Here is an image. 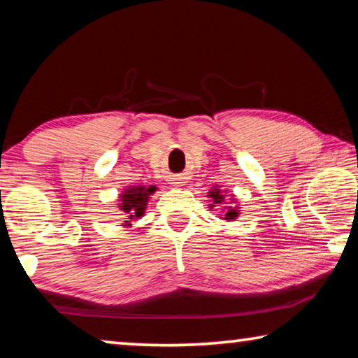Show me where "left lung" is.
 <instances>
[{"label": "left lung", "mask_w": 358, "mask_h": 358, "mask_svg": "<svg viewBox=\"0 0 358 358\" xmlns=\"http://www.w3.org/2000/svg\"><path fill=\"white\" fill-rule=\"evenodd\" d=\"M208 197H211V203L210 205V208H213V207H220V205H226V207H224V215L221 216V220H226V221H234L235 217H238V215H240V207H230V205H227L226 203V191H221L220 189V186H215L213 189H210V192H208ZM230 197H232V201H235L234 199V196L232 194H230ZM234 203V202H232Z\"/></svg>", "instance_id": "1"}]
</instances>
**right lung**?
<instances>
[{"mask_svg": "<svg viewBox=\"0 0 358 358\" xmlns=\"http://www.w3.org/2000/svg\"><path fill=\"white\" fill-rule=\"evenodd\" d=\"M156 191V186H129L128 189H124L120 194V203L118 208L123 211V215L126 216L123 226L124 227H131V221H137L145 215V208L148 205V199L151 194Z\"/></svg>", "mask_w": 358, "mask_h": 358, "instance_id": "obj_1", "label": "right lung"}]
</instances>
